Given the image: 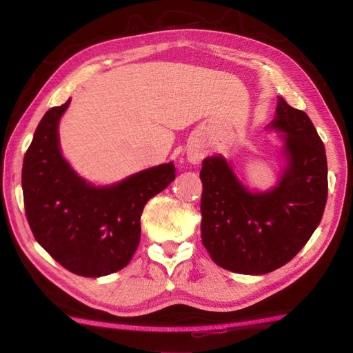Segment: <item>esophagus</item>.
Wrapping results in <instances>:
<instances>
[{"label":"esophagus","mask_w":353,"mask_h":353,"mask_svg":"<svg viewBox=\"0 0 353 353\" xmlns=\"http://www.w3.org/2000/svg\"><path fill=\"white\" fill-rule=\"evenodd\" d=\"M205 157V152H203V148L199 145L194 147H190L188 152H187V159L190 163L193 165H199L201 162V159Z\"/></svg>","instance_id":"obj_1"}]
</instances>
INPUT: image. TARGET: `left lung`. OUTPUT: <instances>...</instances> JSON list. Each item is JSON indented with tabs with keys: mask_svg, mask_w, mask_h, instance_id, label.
I'll return each mask as SVG.
<instances>
[{
	"mask_svg": "<svg viewBox=\"0 0 353 353\" xmlns=\"http://www.w3.org/2000/svg\"><path fill=\"white\" fill-rule=\"evenodd\" d=\"M271 126L285 132L288 166L268 193L245 190L221 156L201 163V241L213 262L232 272L268 274L290 262L325 209L327 157L314 123L280 97Z\"/></svg>",
	"mask_w": 353,
	"mask_h": 353,
	"instance_id": "8db88e82",
	"label": "left lung"
}]
</instances>
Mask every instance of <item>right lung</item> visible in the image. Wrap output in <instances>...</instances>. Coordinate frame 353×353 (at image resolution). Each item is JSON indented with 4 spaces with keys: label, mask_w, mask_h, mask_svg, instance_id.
Returning <instances> with one entry per match:
<instances>
[{
    "label": "right lung",
    "mask_w": 353,
    "mask_h": 353,
    "mask_svg": "<svg viewBox=\"0 0 353 353\" xmlns=\"http://www.w3.org/2000/svg\"><path fill=\"white\" fill-rule=\"evenodd\" d=\"M70 99L42 117L23 159L25 212L35 240L73 274L103 276L130 263L141 237L145 203L175 179L174 163L97 188L60 154L57 126Z\"/></svg>",
    "instance_id": "1"
}]
</instances>
